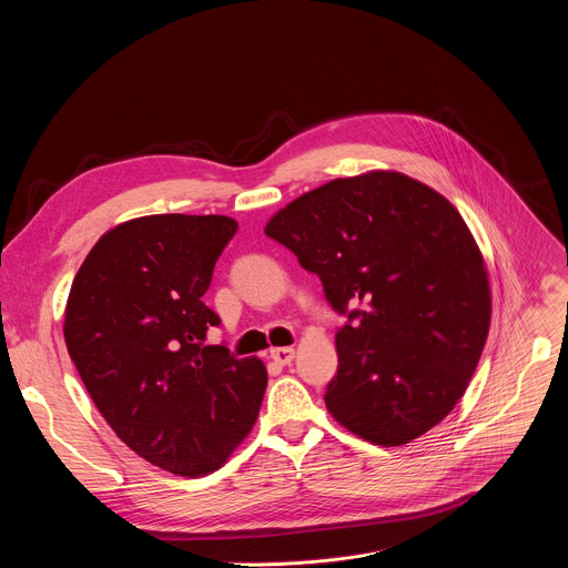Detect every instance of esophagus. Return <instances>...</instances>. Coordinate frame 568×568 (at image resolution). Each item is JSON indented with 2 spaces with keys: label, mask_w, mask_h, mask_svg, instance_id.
Instances as JSON below:
<instances>
[{
  "label": "esophagus",
  "mask_w": 568,
  "mask_h": 568,
  "mask_svg": "<svg viewBox=\"0 0 568 568\" xmlns=\"http://www.w3.org/2000/svg\"><path fill=\"white\" fill-rule=\"evenodd\" d=\"M270 357H272L276 364H281V366H285V364H292V359H294V348H292V346L272 348Z\"/></svg>",
  "instance_id": "1"
}]
</instances>
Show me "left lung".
<instances>
[{"instance_id":"left-lung-1","label":"left lung","mask_w":568,"mask_h":568,"mask_svg":"<svg viewBox=\"0 0 568 568\" xmlns=\"http://www.w3.org/2000/svg\"><path fill=\"white\" fill-rule=\"evenodd\" d=\"M265 233L348 316L326 388L333 418L384 447L436 427L463 397L493 314L488 270L460 213L407 175L373 171L296 197Z\"/></svg>"}]
</instances>
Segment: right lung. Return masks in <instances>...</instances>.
Segmentation results:
<instances>
[{"label":"right lung","mask_w":568,"mask_h":568,"mask_svg":"<svg viewBox=\"0 0 568 568\" xmlns=\"http://www.w3.org/2000/svg\"><path fill=\"white\" fill-rule=\"evenodd\" d=\"M226 215H145L108 231L80 265L64 310L67 351L114 434L148 463L204 476L252 432L265 364L206 346L204 305L235 235Z\"/></svg>","instance_id":"add662e5"}]
</instances>
